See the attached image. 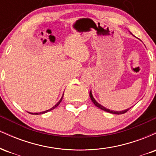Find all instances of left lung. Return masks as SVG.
Listing matches in <instances>:
<instances>
[{
	"instance_id": "1",
	"label": "left lung",
	"mask_w": 156,
	"mask_h": 156,
	"mask_svg": "<svg viewBox=\"0 0 156 156\" xmlns=\"http://www.w3.org/2000/svg\"><path fill=\"white\" fill-rule=\"evenodd\" d=\"M89 97H90L91 100H92V101L93 102V103H94V104L97 107H98V108H99L102 109V110L105 111V112H108V113H112V114H125V113H126L130 108H128V109H125V110H123V111H113V110H110V109L106 108H105V107L103 106V105L100 104V103H98V102L95 101V99H94V97H93L92 94V91H90V92H89Z\"/></svg>"
}]
</instances>
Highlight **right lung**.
Here are the masks:
<instances>
[{
  "instance_id": "1",
  "label": "right lung",
  "mask_w": 156,
  "mask_h": 156,
  "mask_svg": "<svg viewBox=\"0 0 156 156\" xmlns=\"http://www.w3.org/2000/svg\"><path fill=\"white\" fill-rule=\"evenodd\" d=\"M63 96H64V94H63V95H62V98H61V99L59 100V101H58V103H57L56 104H55V105H54V106H53V107H52L51 108L48 109V110H46V111H44V112H39V113H31V112H28V113H29V114H44V113H47V112H50V111L53 110V109H54V108H56V107L58 106V105L60 104V103H61V102H62V98H63Z\"/></svg>"
}]
</instances>
